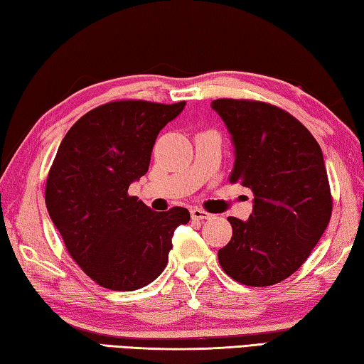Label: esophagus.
<instances>
[{
    "label": "esophagus",
    "mask_w": 364,
    "mask_h": 364,
    "mask_svg": "<svg viewBox=\"0 0 364 364\" xmlns=\"http://www.w3.org/2000/svg\"><path fill=\"white\" fill-rule=\"evenodd\" d=\"M190 214H191V218H193V220H209V218H212L210 214H208L205 210L198 209V208L191 209Z\"/></svg>",
    "instance_id": "1"
}]
</instances>
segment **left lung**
I'll list each match as a JSON object with an SVG mask.
<instances>
[{
    "label": "left lung",
    "instance_id": "left-lung-1",
    "mask_svg": "<svg viewBox=\"0 0 364 364\" xmlns=\"http://www.w3.org/2000/svg\"><path fill=\"white\" fill-rule=\"evenodd\" d=\"M235 147L230 182L252 190L249 220L230 217L231 241L218 250L236 282L267 287L298 269L331 218V191L323 154L303 123L276 106L215 100Z\"/></svg>",
    "mask_w": 364,
    "mask_h": 364
}]
</instances>
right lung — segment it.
I'll use <instances>...</instances> for the list:
<instances>
[{
	"instance_id": "right-lung-1",
	"label": "right lung",
	"mask_w": 364,
	"mask_h": 364,
	"mask_svg": "<svg viewBox=\"0 0 364 364\" xmlns=\"http://www.w3.org/2000/svg\"><path fill=\"white\" fill-rule=\"evenodd\" d=\"M185 107L114 101L71 127L46 183V205L70 255L109 290L133 291L160 276L174 230L190 212H155L128 188L149 171L156 136Z\"/></svg>"
}]
</instances>
